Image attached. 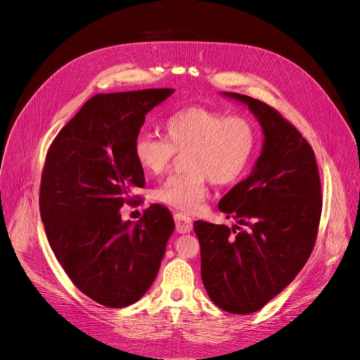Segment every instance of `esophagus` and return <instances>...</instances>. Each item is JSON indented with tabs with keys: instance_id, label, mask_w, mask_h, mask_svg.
<instances>
[{
	"instance_id": "1",
	"label": "esophagus",
	"mask_w": 360,
	"mask_h": 360,
	"mask_svg": "<svg viewBox=\"0 0 360 360\" xmlns=\"http://www.w3.org/2000/svg\"><path fill=\"white\" fill-rule=\"evenodd\" d=\"M175 224H176V231L179 233H186L192 231V221L191 218L182 215V214H175Z\"/></svg>"
}]
</instances>
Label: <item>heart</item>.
<instances>
[{
	"label": "heart",
	"instance_id": "1",
	"mask_svg": "<svg viewBox=\"0 0 360 360\" xmlns=\"http://www.w3.org/2000/svg\"><path fill=\"white\" fill-rule=\"evenodd\" d=\"M164 131L165 136L139 132L134 157L143 171L158 175L171 165L176 152H185V172L168 176L155 191L158 200L184 214L200 210L210 182L217 186L238 182L258 143V131L249 118L196 105L171 114Z\"/></svg>",
	"mask_w": 360,
	"mask_h": 360
}]
</instances>
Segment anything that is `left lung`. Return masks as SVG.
I'll return each mask as SVG.
<instances>
[{
  "label": "left lung",
  "mask_w": 360,
  "mask_h": 360,
  "mask_svg": "<svg viewBox=\"0 0 360 360\" xmlns=\"http://www.w3.org/2000/svg\"><path fill=\"white\" fill-rule=\"evenodd\" d=\"M245 102L258 118L264 149L252 174L221 200L219 211L235 225L193 224L200 245V276L221 309L248 315L281 293L314 250L322 186L312 146L265 102L226 94Z\"/></svg>",
  "instance_id": "1"
}]
</instances>
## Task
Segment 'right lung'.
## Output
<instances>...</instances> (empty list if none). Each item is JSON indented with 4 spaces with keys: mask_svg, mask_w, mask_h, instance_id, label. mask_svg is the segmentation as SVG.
Here are the masks:
<instances>
[{
    "mask_svg": "<svg viewBox=\"0 0 360 360\" xmlns=\"http://www.w3.org/2000/svg\"><path fill=\"white\" fill-rule=\"evenodd\" d=\"M171 88L96 94L58 132L46 152L39 212L57 261L88 297L108 307L139 300L155 281L175 224L150 205L136 224L120 208L145 186L134 141L145 115Z\"/></svg>",
    "mask_w": 360,
    "mask_h": 360,
    "instance_id": "obj_1",
    "label": "right lung"
}]
</instances>
